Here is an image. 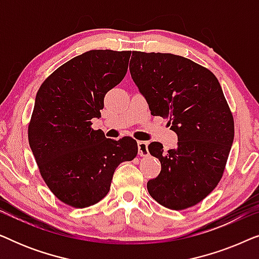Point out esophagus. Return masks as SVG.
<instances>
[{
    "label": "esophagus",
    "instance_id": "esophagus-1",
    "mask_svg": "<svg viewBox=\"0 0 259 259\" xmlns=\"http://www.w3.org/2000/svg\"><path fill=\"white\" fill-rule=\"evenodd\" d=\"M138 151L141 157L148 154V143L147 141H138Z\"/></svg>",
    "mask_w": 259,
    "mask_h": 259
}]
</instances>
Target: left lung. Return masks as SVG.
<instances>
[{
    "mask_svg": "<svg viewBox=\"0 0 259 259\" xmlns=\"http://www.w3.org/2000/svg\"><path fill=\"white\" fill-rule=\"evenodd\" d=\"M130 72L151 114L168 119L178 137L167 152L157 141L148 145L161 164L148 193L172 210L193 206L217 186L235 137L221 83L203 66L164 53L133 52Z\"/></svg>",
    "mask_w": 259,
    "mask_h": 259,
    "instance_id": "left-lung-1",
    "label": "left lung"
}]
</instances>
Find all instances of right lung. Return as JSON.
Returning a JSON list of instances; mask_svg holds the SVG:
<instances>
[{"label":"right lung","mask_w":259,"mask_h":259,"mask_svg":"<svg viewBox=\"0 0 259 259\" xmlns=\"http://www.w3.org/2000/svg\"><path fill=\"white\" fill-rule=\"evenodd\" d=\"M131 52L90 51L59 67L38 90L28 139L40 173L56 198L73 207L97 204L120 162L138 153L131 137L107 139L92 128L106 93L127 73Z\"/></svg>","instance_id":"1"}]
</instances>
